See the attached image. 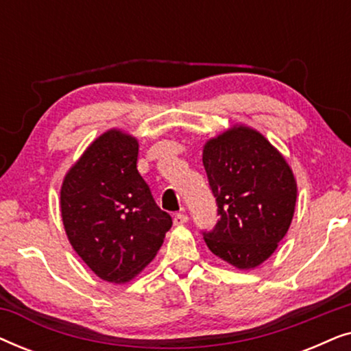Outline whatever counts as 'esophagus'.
Returning a JSON list of instances; mask_svg holds the SVG:
<instances>
[{
    "label": "esophagus",
    "instance_id": "1",
    "mask_svg": "<svg viewBox=\"0 0 351 351\" xmlns=\"http://www.w3.org/2000/svg\"><path fill=\"white\" fill-rule=\"evenodd\" d=\"M174 225H184V223H186V220H189V217H186V214L185 213H177V214H174Z\"/></svg>",
    "mask_w": 351,
    "mask_h": 351
}]
</instances>
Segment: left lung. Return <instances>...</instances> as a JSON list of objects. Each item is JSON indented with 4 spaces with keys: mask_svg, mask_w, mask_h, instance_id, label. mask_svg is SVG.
<instances>
[{
    "mask_svg": "<svg viewBox=\"0 0 351 351\" xmlns=\"http://www.w3.org/2000/svg\"><path fill=\"white\" fill-rule=\"evenodd\" d=\"M203 165L220 215L210 232H203L206 244L239 270L258 267L294 217L292 169L261 132L244 124L206 142Z\"/></svg>",
    "mask_w": 351,
    "mask_h": 351,
    "instance_id": "obj_1",
    "label": "left lung"
}]
</instances>
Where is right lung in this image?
<instances>
[{
	"label": "right lung",
	"mask_w": 351,
	"mask_h": 351,
	"mask_svg": "<svg viewBox=\"0 0 351 351\" xmlns=\"http://www.w3.org/2000/svg\"><path fill=\"white\" fill-rule=\"evenodd\" d=\"M137 156V138L110 129L86 148L60 189L70 244L95 275L117 285L155 258L172 227L138 174Z\"/></svg>",
	"instance_id": "obj_1"
}]
</instances>
